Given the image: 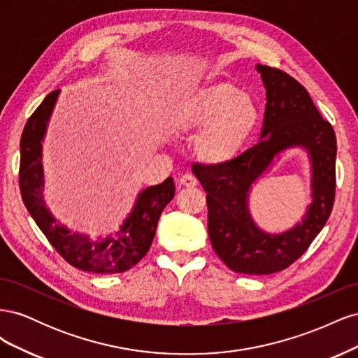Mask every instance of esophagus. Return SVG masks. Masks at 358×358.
Listing matches in <instances>:
<instances>
[{
	"instance_id": "1",
	"label": "esophagus",
	"mask_w": 358,
	"mask_h": 358,
	"mask_svg": "<svg viewBox=\"0 0 358 358\" xmlns=\"http://www.w3.org/2000/svg\"><path fill=\"white\" fill-rule=\"evenodd\" d=\"M179 182H180V185H183V187H196L197 185V179L194 178L192 175H189V173L182 175Z\"/></svg>"
}]
</instances>
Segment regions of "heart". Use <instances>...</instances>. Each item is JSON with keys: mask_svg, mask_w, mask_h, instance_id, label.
<instances>
[{"mask_svg": "<svg viewBox=\"0 0 358 358\" xmlns=\"http://www.w3.org/2000/svg\"><path fill=\"white\" fill-rule=\"evenodd\" d=\"M169 121L178 133L200 129L194 152L210 164H222L241 155L259 121L251 96L231 83H213L173 104Z\"/></svg>", "mask_w": 358, "mask_h": 358, "instance_id": "obj_1", "label": "heart"}]
</instances>
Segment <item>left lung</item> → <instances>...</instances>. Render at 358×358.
I'll return each mask as SVG.
<instances>
[{
	"instance_id": "1",
	"label": "left lung",
	"mask_w": 358,
	"mask_h": 358,
	"mask_svg": "<svg viewBox=\"0 0 358 358\" xmlns=\"http://www.w3.org/2000/svg\"><path fill=\"white\" fill-rule=\"evenodd\" d=\"M266 88L262 142L222 164H194L208 203L213 251L233 272L270 275L305 254L326 225L336 192V136L305 86L282 70L257 66ZM305 147L313 164V203L294 229L282 235L259 231L247 210V192L276 155Z\"/></svg>"
}]
</instances>
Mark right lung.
Masks as SVG:
<instances>
[{
    "label": "right lung",
    "mask_w": 358,
    "mask_h": 358,
    "mask_svg": "<svg viewBox=\"0 0 358 358\" xmlns=\"http://www.w3.org/2000/svg\"><path fill=\"white\" fill-rule=\"evenodd\" d=\"M59 90L52 91L28 119L20 137L19 188L25 208L46 236L57 252L74 267L85 272L113 275L127 272L142 259L157 231L158 220L170 200L175 197V183L167 178L159 185L140 192L133 212L128 215L119 231L103 241H92L88 236L71 233L57 222L45 208L41 167V140L48 121L57 103Z\"/></svg>",
    "instance_id": "obj_1"
}]
</instances>
